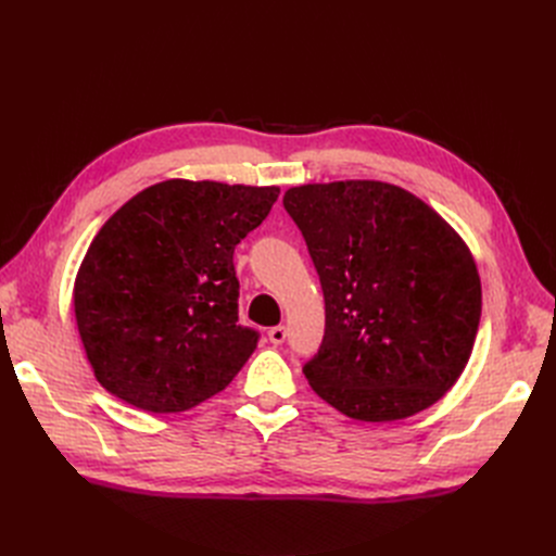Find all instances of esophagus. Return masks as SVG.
I'll return each mask as SVG.
<instances>
[{
  "label": "esophagus",
  "mask_w": 556,
  "mask_h": 556,
  "mask_svg": "<svg viewBox=\"0 0 556 556\" xmlns=\"http://www.w3.org/2000/svg\"><path fill=\"white\" fill-rule=\"evenodd\" d=\"M286 336H288V331H286V327H273L270 331H268V338H270V342L273 344H281L283 340H286Z\"/></svg>",
  "instance_id": "obj_1"
}]
</instances>
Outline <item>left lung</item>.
I'll return each mask as SVG.
<instances>
[{
  "instance_id": "1",
  "label": "left lung",
  "mask_w": 556,
  "mask_h": 556,
  "mask_svg": "<svg viewBox=\"0 0 556 556\" xmlns=\"http://www.w3.org/2000/svg\"><path fill=\"white\" fill-rule=\"evenodd\" d=\"M325 293V340L304 365L313 392L369 424L440 401L471 358L482 286L459 233L381 180L288 189Z\"/></svg>"
}]
</instances>
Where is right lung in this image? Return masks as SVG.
I'll return each instance as SVG.
<instances>
[{
  "mask_svg": "<svg viewBox=\"0 0 556 556\" xmlns=\"http://www.w3.org/2000/svg\"><path fill=\"white\" fill-rule=\"evenodd\" d=\"M279 187L166 180L99 229L74 281L76 327L97 381L170 415L223 392L256 349L239 325L233 248Z\"/></svg>",
  "mask_w": 556,
  "mask_h": 556,
  "instance_id": "obj_1",
  "label": "right lung"
}]
</instances>
